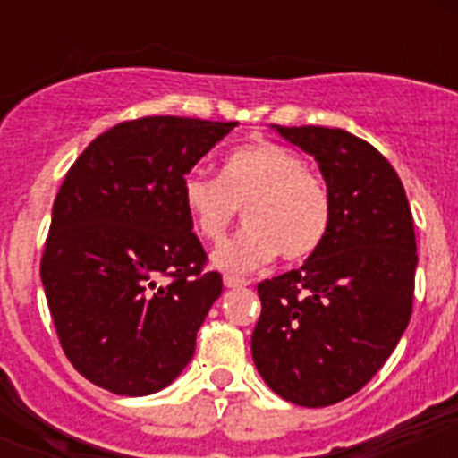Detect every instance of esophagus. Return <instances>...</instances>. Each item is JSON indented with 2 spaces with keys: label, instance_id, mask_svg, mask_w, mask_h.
Instances as JSON below:
<instances>
[{
  "label": "esophagus",
  "instance_id": "1",
  "mask_svg": "<svg viewBox=\"0 0 458 458\" xmlns=\"http://www.w3.org/2000/svg\"><path fill=\"white\" fill-rule=\"evenodd\" d=\"M223 285L230 287V290H235V287H244L250 285L244 278H237V276H223Z\"/></svg>",
  "mask_w": 458,
  "mask_h": 458
}]
</instances>
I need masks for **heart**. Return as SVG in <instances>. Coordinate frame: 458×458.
Masks as SVG:
<instances>
[{
	"mask_svg": "<svg viewBox=\"0 0 458 458\" xmlns=\"http://www.w3.org/2000/svg\"><path fill=\"white\" fill-rule=\"evenodd\" d=\"M182 204L197 235L218 244L237 211L247 228L216 251L225 271H250L283 261H304L326 242L333 221V197L326 180L278 142H254L230 152L221 175L190 173L182 180Z\"/></svg>",
	"mask_w": 458,
	"mask_h": 458,
	"instance_id": "obj_1",
	"label": "heart"
}]
</instances>
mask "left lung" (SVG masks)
Here are the masks:
<instances>
[{
    "label": "left lung",
    "instance_id": "obj_1",
    "mask_svg": "<svg viewBox=\"0 0 458 458\" xmlns=\"http://www.w3.org/2000/svg\"><path fill=\"white\" fill-rule=\"evenodd\" d=\"M276 131L318 161L333 221L301 268L259 283L257 370L276 394L330 406L376 376L413 311L416 235L404 185L366 140L340 128Z\"/></svg>",
    "mask_w": 458,
    "mask_h": 458
}]
</instances>
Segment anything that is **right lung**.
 Segmentation results:
<instances>
[{
	"instance_id": "1",
	"label": "right lung",
	"mask_w": 458,
	"mask_h": 458,
	"mask_svg": "<svg viewBox=\"0 0 458 458\" xmlns=\"http://www.w3.org/2000/svg\"><path fill=\"white\" fill-rule=\"evenodd\" d=\"M235 121L145 116L92 140L68 168L39 261L61 349L125 397L164 390L223 293L182 204V180Z\"/></svg>"
}]
</instances>
